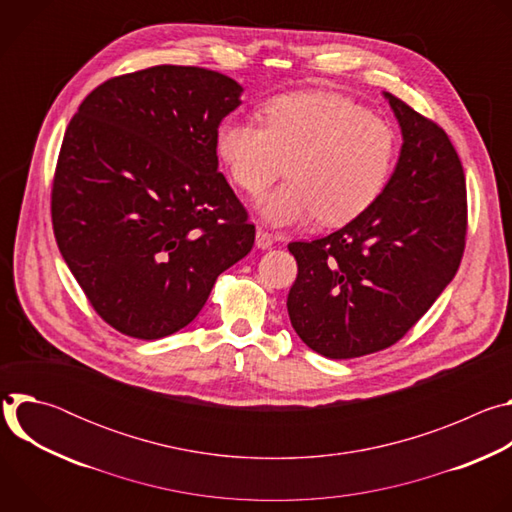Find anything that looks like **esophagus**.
<instances>
[{"mask_svg":"<svg viewBox=\"0 0 512 512\" xmlns=\"http://www.w3.org/2000/svg\"><path fill=\"white\" fill-rule=\"evenodd\" d=\"M275 237L271 233H267L265 229H257V235H255V245L257 249H271Z\"/></svg>","mask_w":512,"mask_h":512,"instance_id":"obj_1","label":"esophagus"}]
</instances>
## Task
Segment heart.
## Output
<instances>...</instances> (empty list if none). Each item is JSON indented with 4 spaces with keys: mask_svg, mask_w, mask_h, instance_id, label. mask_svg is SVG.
<instances>
[{
    "mask_svg": "<svg viewBox=\"0 0 512 512\" xmlns=\"http://www.w3.org/2000/svg\"><path fill=\"white\" fill-rule=\"evenodd\" d=\"M263 125L243 119L218 123L214 145L233 184L263 194L285 170L289 180L259 202L271 227L318 221L346 225L367 212L385 190L397 154L393 127L356 101L328 91L273 97Z\"/></svg>",
    "mask_w": 512,
    "mask_h": 512,
    "instance_id": "heart-1",
    "label": "heart"
}]
</instances>
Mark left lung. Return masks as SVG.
<instances>
[{
  "instance_id": "1",
  "label": "left lung",
  "mask_w": 512,
  "mask_h": 512,
  "mask_svg": "<svg viewBox=\"0 0 512 512\" xmlns=\"http://www.w3.org/2000/svg\"><path fill=\"white\" fill-rule=\"evenodd\" d=\"M385 97L403 133L385 190L336 233L287 245L298 261L287 296L291 326L326 358L401 340L454 279L466 247V178L448 133Z\"/></svg>"
}]
</instances>
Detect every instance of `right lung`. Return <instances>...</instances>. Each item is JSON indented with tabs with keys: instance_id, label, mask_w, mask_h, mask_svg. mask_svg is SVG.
<instances>
[{
	"instance_id": "right-lung-1",
	"label": "right lung",
	"mask_w": 512,
	"mask_h": 512,
	"mask_svg": "<svg viewBox=\"0 0 512 512\" xmlns=\"http://www.w3.org/2000/svg\"><path fill=\"white\" fill-rule=\"evenodd\" d=\"M241 93L221 72L160 64L99 85L66 127L54 237L95 312L125 336L188 326L253 249L255 225L214 145Z\"/></svg>"
}]
</instances>
